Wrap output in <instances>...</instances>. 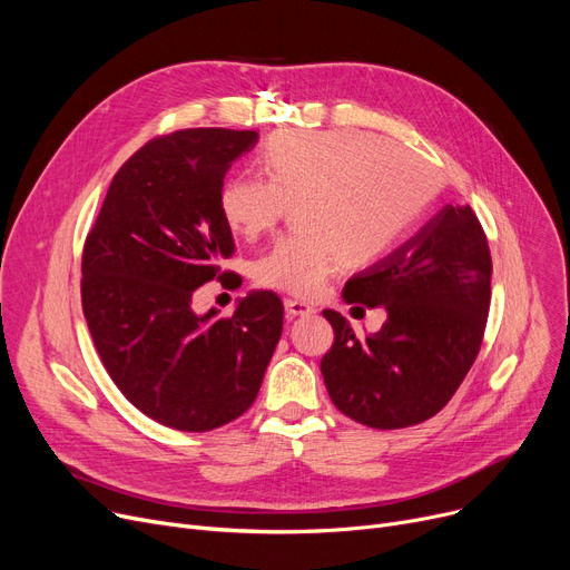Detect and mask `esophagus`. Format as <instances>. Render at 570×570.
Wrapping results in <instances>:
<instances>
[{
  "label": "esophagus",
  "instance_id": "34e87169",
  "mask_svg": "<svg viewBox=\"0 0 570 570\" xmlns=\"http://www.w3.org/2000/svg\"><path fill=\"white\" fill-rule=\"evenodd\" d=\"M284 307H286V314H288V316H309V314H314V312H316L309 303L293 301V297H286V301H284Z\"/></svg>",
  "mask_w": 570,
  "mask_h": 570
}]
</instances>
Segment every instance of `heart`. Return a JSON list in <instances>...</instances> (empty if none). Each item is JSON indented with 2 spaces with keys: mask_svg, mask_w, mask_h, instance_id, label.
Instances as JSON below:
<instances>
[{
  "mask_svg": "<svg viewBox=\"0 0 570 570\" xmlns=\"http://www.w3.org/2000/svg\"><path fill=\"white\" fill-rule=\"evenodd\" d=\"M265 177L222 187L224 222L243 237L275 228L295 203L293 233L254 261L261 286L314 297L340 265L381 256L434 196L428 161L365 131H282L263 147Z\"/></svg>",
  "mask_w": 570,
  "mask_h": 570,
  "instance_id": "1",
  "label": "heart"
}]
</instances>
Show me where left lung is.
I'll list each match as a JSON object with an SVG mask.
<instances>
[{
  "label": "left lung",
  "instance_id": "left-lung-1",
  "mask_svg": "<svg viewBox=\"0 0 570 570\" xmlns=\"http://www.w3.org/2000/svg\"><path fill=\"white\" fill-rule=\"evenodd\" d=\"M492 256L469 205H445L402 247L344 286L348 305L387 312L357 337L333 309L335 331L321 374L333 404L355 423L400 430L436 415L481 351L490 312Z\"/></svg>",
  "mask_w": 570,
  "mask_h": 570
}]
</instances>
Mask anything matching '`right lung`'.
Masks as SVG:
<instances>
[{"instance_id":"add662e5","label":"right lung","mask_w":570,"mask_h":570,"mask_svg":"<svg viewBox=\"0 0 570 570\" xmlns=\"http://www.w3.org/2000/svg\"><path fill=\"white\" fill-rule=\"evenodd\" d=\"M256 131L183 129L119 168L82 247V314L115 385L179 432L217 430L256 400L282 337L284 305L254 291L233 316H198L194 293L233 256L219 194ZM235 279V273H228Z\"/></svg>"}]
</instances>
